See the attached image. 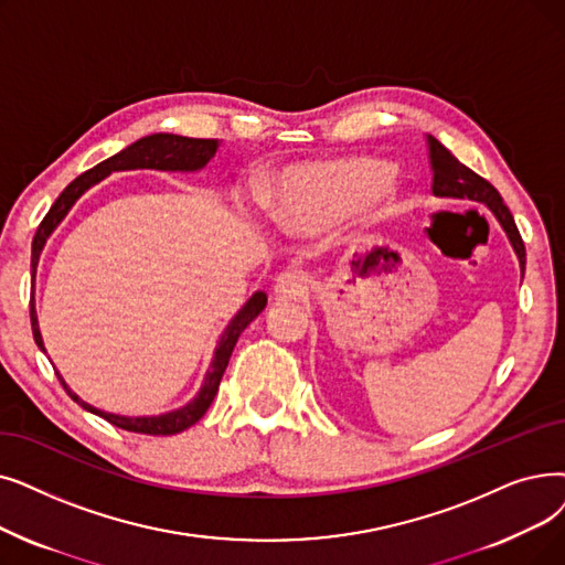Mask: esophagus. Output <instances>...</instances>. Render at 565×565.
Masks as SVG:
<instances>
[{
	"label": "esophagus",
	"mask_w": 565,
	"mask_h": 565,
	"mask_svg": "<svg viewBox=\"0 0 565 565\" xmlns=\"http://www.w3.org/2000/svg\"><path fill=\"white\" fill-rule=\"evenodd\" d=\"M275 292L277 296H286V298H298L302 292H307V279L305 275L290 269V273H281L275 281Z\"/></svg>",
	"instance_id": "esophagus-1"
}]
</instances>
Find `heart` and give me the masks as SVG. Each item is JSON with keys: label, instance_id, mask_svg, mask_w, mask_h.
<instances>
[{"label": "heart", "instance_id": "heart-1", "mask_svg": "<svg viewBox=\"0 0 565 565\" xmlns=\"http://www.w3.org/2000/svg\"><path fill=\"white\" fill-rule=\"evenodd\" d=\"M395 166L376 157H343L290 170L279 186L275 214L298 231L326 228L362 207L392 199Z\"/></svg>", "mask_w": 565, "mask_h": 565}]
</instances>
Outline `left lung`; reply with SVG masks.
<instances>
[{"label":"left lung","mask_w":565,"mask_h":565,"mask_svg":"<svg viewBox=\"0 0 565 565\" xmlns=\"http://www.w3.org/2000/svg\"><path fill=\"white\" fill-rule=\"evenodd\" d=\"M427 150H429V166H431V173H434L431 191L436 195H448V199L478 201V203H484L489 210H492L494 216L499 218V224L503 226V231L510 237V244H512L514 254H518V258H520V267H522V275H524L526 249H524V242H522V235H520L518 226H514V218H512L508 205L501 199V193L492 184H489L484 178L473 173L471 168H466L459 159H455L434 136H427Z\"/></svg>","instance_id":"obj_1"}]
</instances>
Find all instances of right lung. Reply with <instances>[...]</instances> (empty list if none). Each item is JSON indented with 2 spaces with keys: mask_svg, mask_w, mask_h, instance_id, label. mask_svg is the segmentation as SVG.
I'll return each instance as SVG.
<instances>
[{
  "mask_svg": "<svg viewBox=\"0 0 565 565\" xmlns=\"http://www.w3.org/2000/svg\"><path fill=\"white\" fill-rule=\"evenodd\" d=\"M218 140L216 138H186V136H175V134H154V136H145L140 140H136L134 145H129L127 150H121L119 154L102 161L99 166L89 168L87 173L78 175L73 180L60 195L57 201L53 203V207L47 210V214L43 216V222L36 228L34 242H32V275L36 273V265H39V256L43 244L51 235L62 218L66 216V212L71 210V205L76 203L81 195L94 186L96 182H102L104 178H108L115 170H134V168H154V170H199L203 168L216 152ZM267 305V296L265 292H256V296L242 307V311L233 318L231 326L226 328L222 341H218L214 360L210 372L205 376V383L199 392V397H195L191 404H186L184 408H178L173 413H166V415H154V418H125V415H113V413H104L99 408H94L89 404H85L76 392H71L68 385L62 381V376L57 374L60 383L64 385V390L68 392V397L81 404L85 411H92L99 415V418L108 420L110 425L125 429V431H136V434H150V436H170V434H180L184 429H189L191 425L199 423L205 411L210 408V404L214 402V395L218 390V383H222V376L228 366L231 353L237 343V337L242 334V330L247 328L254 318L265 309ZM30 318H32V334L36 347L45 353L43 349V339L39 332V321H36V309L32 305L30 309Z\"/></svg>",
  "mask_w": 565,
  "mask_h": 565,
  "instance_id": "right-lung-1",
  "label": "right lung"
}]
</instances>
